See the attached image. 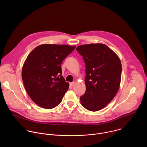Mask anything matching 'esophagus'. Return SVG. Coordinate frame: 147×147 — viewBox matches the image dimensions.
I'll return each instance as SVG.
<instances>
[{
  "mask_svg": "<svg viewBox=\"0 0 147 147\" xmlns=\"http://www.w3.org/2000/svg\"><path fill=\"white\" fill-rule=\"evenodd\" d=\"M74 84H75V82H73L70 83V85L71 87H73V86H74Z\"/></svg>",
  "mask_w": 147,
  "mask_h": 147,
  "instance_id": "obj_1",
  "label": "esophagus"
}]
</instances>
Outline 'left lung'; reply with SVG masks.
I'll return each instance as SVG.
<instances>
[{
	"mask_svg": "<svg viewBox=\"0 0 147 147\" xmlns=\"http://www.w3.org/2000/svg\"><path fill=\"white\" fill-rule=\"evenodd\" d=\"M76 51L86 63V91L80 97L81 103L88 111H98L112 101L119 89L120 60L112 50L102 44L80 45Z\"/></svg>",
	"mask_w": 147,
	"mask_h": 147,
	"instance_id": "1",
	"label": "left lung"
}]
</instances>
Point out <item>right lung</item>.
Here are the masks:
<instances>
[{
  "label": "right lung",
  "mask_w": 147,
  "mask_h": 147,
  "mask_svg": "<svg viewBox=\"0 0 147 147\" xmlns=\"http://www.w3.org/2000/svg\"><path fill=\"white\" fill-rule=\"evenodd\" d=\"M75 46L42 44L27 56L22 69L26 90L38 106L52 109L61 102L69 84L61 76V64Z\"/></svg>",
  "instance_id": "1"
}]
</instances>
